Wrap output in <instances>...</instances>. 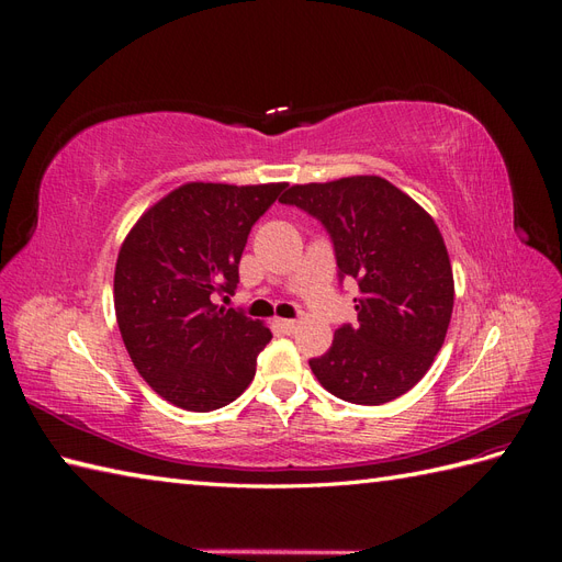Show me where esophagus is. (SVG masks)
I'll return each mask as SVG.
<instances>
[{"label": "esophagus", "mask_w": 562, "mask_h": 562, "mask_svg": "<svg viewBox=\"0 0 562 562\" xmlns=\"http://www.w3.org/2000/svg\"><path fill=\"white\" fill-rule=\"evenodd\" d=\"M271 326H274L279 333L291 335V333H295V330H297V321H288V318H274V321H271Z\"/></svg>", "instance_id": "1"}]
</instances>
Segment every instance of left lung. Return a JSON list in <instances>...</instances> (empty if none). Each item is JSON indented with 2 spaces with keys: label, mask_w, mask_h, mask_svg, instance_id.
Returning <instances> with one entry per match:
<instances>
[{
  "label": "left lung",
  "mask_w": 562,
  "mask_h": 562,
  "mask_svg": "<svg viewBox=\"0 0 562 562\" xmlns=\"http://www.w3.org/2000/svg\"><path fill=\"white\" fill-rule=\"evenodd\" d=\"M328 229L339 277L359 283V323L335 330L312 372L333 396L382 405L411 391L446 342L454 304L434 217L380 176L293 184L281 199Z\"/></svg>",
  "instance_id": "left-lung-1"
}]
</instances>
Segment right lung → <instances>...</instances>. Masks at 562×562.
Wrapping results in <instances>:
<instances>
[{"label": "right lung", "instance_id": "obj_1", "mask_svg": "<svg viewBox=\"0 0 562 562\" xmlns=\"http://www.w3.org/2000/svg\"><path fill=\"white\" fill-rule=\"evenodd\" d=\"M283 190L285 182H184L119 248V333L140 378L182 411H217L255 378L269 328L213 297L234 293L250 227Z\"/></svg>", "mask_w": 562, "mask_h": 562}]
</instances>
